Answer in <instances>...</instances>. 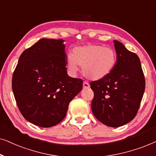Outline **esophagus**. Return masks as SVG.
<instances>
[{"instance_id":"obj_1","label":"esophagus","mask_w":156,"mask_h":156,"mask_svg":"<svg viewBox=\"0 0 156 156\" xmlns=\"http://www.w3.org/2000/svg\"><path fill=\"white\" fill-rule=\"evenodd\" d=\"M83 88L84 89H87V88H90V85H89L88 83L87 82H83Z\"/></svg>"}]
</instances>
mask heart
Listing matches in <instances>:
<instances>
[{
    "mask_svg": "<svg viewBox=\"0 0 156 156\" xmlns=\"http://www.w3.org/2000/svg\"><path fill=\"white\" fill-rule=\"evenodd\" d=\"M115 52L103 45L89 44L75 48L72 55H68V67L73 73L81 66L86 78L99 80L107 77L113 71L116 63Z\"/></svg>",
    "mask_w": 156,
    "mask_h": 156,
    "instance_id": "b5f03b06",
    "label": "heart"
}]
</instances>
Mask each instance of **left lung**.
I'll return each instance as SVG.
<instances>
[{"instance_id":"1","label":"left lung","mask_w":156,"mask_h":156,"mask_svg":"<svg viewBox=\"0 0 156 156\" xmlns=\"http://www.w3.org/2000/svg\"><path fill=\"white\" fill-rule=\"evenodd\" d=\"M117 60L113 71L103 79L90 82L94 92L91 108L100 122L109 127L129 123L138 113L146 82L140 59L114 40Z\"/></svg>"}]
</instances>
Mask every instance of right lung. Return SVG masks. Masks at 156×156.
Instances as JSON below:
<instances>
[{
  "mask_svg": "<svg viewBox=\"0 0 156 156\" xmlns=\"http://www.w3.org/2000/svg\"><path fill=\"white\" fill-rule=\"evenodd\" d=\"M64 40L42 38L23 52L12 78V89L23 116L49 128L64 119L83 80L67 73Z\"/></svg>",
  "mask_w": 156,
  "mask_h": 156,
  "instance_id": "1",
  "label": "right lung"
}]
</instances>
